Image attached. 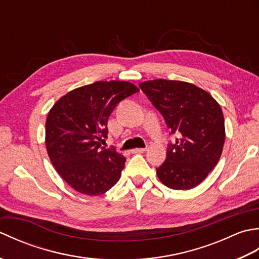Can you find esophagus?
Wrapping results in <instances>:
<instances>
[{"instance_id":"esophagus-1","label":"esophagus","mask_w":259,"mask_h":259,"mask_svg":"<svg viewBox=\"0 0 259 259\" xmlns=\"http://www.w3.org/2000/svg\"><path fill=\"white\" fill-rule=\"evenodd\" d=\"M147 150V148H136V149L131 150L133 153H141V152H145Z\"/></svg>"}]
</instances>
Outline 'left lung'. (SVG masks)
Returning a JSON list of instances; mask_svg holds the SVG:
<instances>
[{
  "instance_id": "obj_1",
  "label": "left lung",
  "mask_w": 259,
  "mask_h": 259,
  "mask_svg": "<svg viewBox=\"0 0 259 259\" xmlns=\"http://www.w3.org/2000/svg\"><path fill=\"white\" fill-rule=\"evenodd\" d=\"M140 89L161 113L175 144H168L166 160L157 176L163 185L188 190L199 185L216 167L225 142L221 106L205 90L188 82L157 79Z\"/></svg>"
}]
</instances>
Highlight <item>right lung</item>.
<instances>
[{
    "label": "right lung",
    "mask_w": 259,
    "mask_h": 259,
    "mask_svg": "<svg viewBox=\"0 0 259 259\" xmlns=\"http://www.w3.org/2000/svg\"><path fill=\"white\" fill-rule=\"evenodd\" d=\"M138 91L126 81H97L70 91L50 110L46 122L48 155L74 190L98 196L118 183L125 158L101 142L114 108Z\"/></svg>",
    "instance_id": "obj_1"
}]
</instances>
